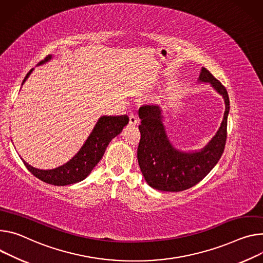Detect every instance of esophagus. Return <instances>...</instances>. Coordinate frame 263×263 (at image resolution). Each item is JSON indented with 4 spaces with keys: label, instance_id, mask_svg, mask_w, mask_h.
Wrapping results in <instances>:
<instances>
[{
    "label": "esophagus",
    "instance_id": "esophagus-1",
    "mask_svg": "<svg viewBox=\"0 0 263 263\" xmlns=\"http://www.w3.org/2000/svg\"><path fill=\"white\" fill-rule=\"evenodd\" d=\"M137 121H138L137 115L134 112H130L129 113V123H130V125H136Z\"/></svg>",
    "mask_w": 263,
    "mask_h": 263
}]
</instances>
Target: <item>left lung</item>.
<instances>
[{
	"label": "left lung",
	"mask_w": 263,
	"mask_h": 263,
	"mask_svg": "<svg viewBox=\"0 0 263 263\" xmlns=\"http://www.w3.org/2000/svg\"><path fill=\"white\" fill-rule=\"evenodd\" d=\"M198 81L211 84L223 98L226 104L219 130L199 151L183 152L173 147L165 134L158 106L145 105L138 110L140 140L137 159L142 175L153 189L164 192H179L194 186L211 172L224 151L230 111L227 89L205 68H201Z\"/></svg>",
	"instance_id": "left-lung-1"
}]
</instances>
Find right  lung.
Returning <instances> with one entry per match:
<instances>
[{
	"instance_id": "add662e5",
	"label": "right lung",
	"mask_w": 263,
	"mask_h": 263,
	"mask_svg": "<svg viewBox=\"0 0 263 263\" xmlns=\"http://www.w3.org/2000/svg\"><path fill=\"white\" fill-rule=\"evenodd\" d=\"M51 58V55L46 57L44 61L40 62V65L48 62ZM32 70L33 69L27 73L22 85L28 79ZM128 123L129 117L127 115L102 116L80 151L65 164L58 166L55 169L40 170L33 168L23 158L21 159L29 172L44 182L54 185H67L80 182L91 173L94 166L102 159L109 142L122 132L123 128Z\"/></svg>"
}]
</instances>
